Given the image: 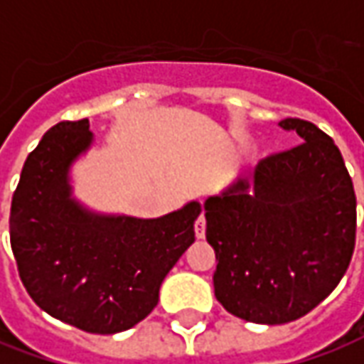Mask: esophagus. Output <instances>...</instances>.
Returning <instances> with one entry per match:
<instances>
[{
    "mask_svg": "<svg viewBox=\"0 0 364 364\" xmlns=\"http://www.w3.org/2000/svg\"><path fill=\"white\" fill-rule=\"evenodd\" d=\"M205 228H207V223H205V213H200L197 220H195V235L197 238H205Z\"/></svg>",
    "mask_w": 364,
    "mask_h": 364,
    "instance_id": "34e87169",
    "label": "esophagus"
}]
</instances>
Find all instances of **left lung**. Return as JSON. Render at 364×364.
Here are the masks:
<instances>
[{
  "mask_svg": "<svg viewBox=\"0 0 364 364\" xmlns=\"http://www.w3.org/2000/svg\"><path fill=\"white\" fill-rule=\"evenodd\" d=\"M304 139L264 157L205 203L215 296L228 314L279 325L309 314L349 268L357 197L339 147L315 124L279 122Z\"/></svg>",
  "mask_w": 364,
  "mask_h": 364,
  "instance_id": "1",
  "label": "left lung"
}]
</instances>
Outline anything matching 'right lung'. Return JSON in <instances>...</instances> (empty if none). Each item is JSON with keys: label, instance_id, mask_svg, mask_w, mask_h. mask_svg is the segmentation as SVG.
<instances>
[{"label": "right lung", "instance_id": "right-lung-1", "mask_svg": "<svg viewBox=\"0 0 364 364\" xmlns=\"http://www.w3.org/2000/svg\"><path fill=\"white\" fill-rule=\"evenodd\" d=\"M88 120L58 122L27 156L9 236L33 301L88 333L126 331L151 314L165 276L195 242L193 200L159 218L110 217L70 197V164L92 144Z\"/></svg>", "mask_w": 364, "mask_h": 364}]
</instances>
